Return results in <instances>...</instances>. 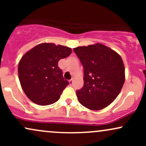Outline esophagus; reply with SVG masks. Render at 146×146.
<instances>
[{"label": "esophagus", "mask_w": 146, "mask_h": 146, "mask_svg": "<svg viewBox=\"0 0 146 146\" xmlns=\"http://www.w3.org/2000/svg\"><path fill=\"white\" fill-rule=\"evenodd\" d=\"M73 80H73V78H72L71 80H69V84L71 85V86H72V85L73 84Z\"/></svg>", "instance_id": "obj_1"}]
</instances>
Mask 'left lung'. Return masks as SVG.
Returning <instances> with one entry per match:
<instances>
[{
    "instance_id": "obj_1",
    "label": "left lung",
    "mask_w": 146,
    "mask_h": 146,
    "mask_svg": "<svg viewBox=\"0 0 146 146\" xmlns=\"http://www.w3.org/2000/svg\"><path fill=\"white\" fill-rule=\"evenodd\" d=\"M73 51L84 67V86L76 91L79 102L90 110L103 109L116 99L124 84L121 56L100 43L78 46Z\"/></svg>"
}]
</instances>
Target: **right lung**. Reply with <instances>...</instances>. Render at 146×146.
I'll list each match as a JSON object with an SVG mask.
<instances>
[{"mask_svg":"<svg viewBox=\"0 0 146 146\" xmlns=\"http://www.w3.org/2000/svg\"><path fill=\"white\" fill-rule=\"evenodd\" d=\"M71 48L53 43H42L22 57L18 64V77L31 101L40 106L52 104L60 99L69 84L58 67L60 60L71 53Z\"/></svg>","mask_w":146,"mask_h":146,"instance_id":"1","label":"right lung"}]
</instances>
